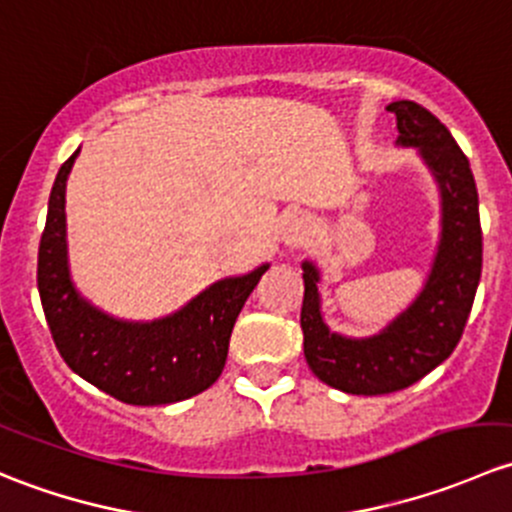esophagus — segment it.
Here are the masks:
<instances>
[{"label": "esophagus", "instance_id": "obj_1", "mask_svg": "<svg viewBox=\"0 0 512 512\" xmlns=\"http://www.w3.org/2000/svg\"><path fill=\"white\" fill-rule=\"evenodd\" d=\"M307 235V220L304 218H292L285 227V240L287 242H299Z\"/></svg>", "mask_w": 512, "mask_h": 512}]
</instances>
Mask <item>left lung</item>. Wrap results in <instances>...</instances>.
<instances>
[{
  "label": "left lung",
  "mask_w": 512,
  "mask_h": 512,
  "mask_svg": "<svg viewBox=\"0 0 512 512\" xmlns=\"http://www.w3.org/2000/svg\"><path fill=\"white\" fill-rule=\"evenodd\" d=\"M396 116L401 146L421 151L441 185V245L416 302L381 334L347 339L329 332L319 312V272L304 262V356L324 384L356 396L401 391L453 354L466 329L483 270L478 190L466 153L451 131L416 101L386 106Z\"/></svg>",
  "instance_id": "left-lung-1"
}]
</instances>
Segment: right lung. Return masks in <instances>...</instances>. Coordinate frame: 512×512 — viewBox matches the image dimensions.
I'll list each match as a JSON object with an SVG mask.
<instances>
[{
  "instance_id": "obj_1",
  "label": "right lung",
  "mask_w": 512,
  "mask_h": 512,
  "mask_svg": "<svg viewBox=\"0 0 512 512\" xmlns=\"http://www.w3.org/2000/svg\"><path fill=\"white\" fill-rule=\"evenodd\" d=\"M79 151L59 168L39 242L36 287L51 339L71 371L133 406L190 399L218 381L240 309L267 267L215 282L158 322H121L79 297L66 267V178Z\"/></svg>"
}]
</instances>
